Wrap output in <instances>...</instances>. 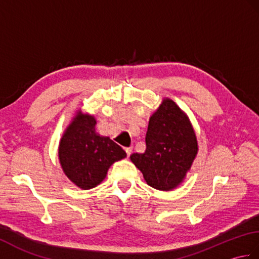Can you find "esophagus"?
Masks as SVG:
<instances>
[{"instance_id": "34e87169", "label": "esophagus", "mask_w": 259, "mask_h": 259, "mask_svg": "<svg viewBox=\"0 0 259 259\" xmlns=\"http://www.w3.org/2000/svg\"><path fill=\"white\" fill-rule=\"evenodd\" d=\"M124 150H125V152H126V156H130L131 155V152H133V148L131 147H128V148H124Z\"/></svg>"}]
</instances>
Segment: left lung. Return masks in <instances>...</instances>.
<instances>
[{
  "label": "left lung",
  "mask_w": 259,
  "mask_h": 259,
  "mask_svg": "<svg viewBox=\"0 0 259 259\" xmlns=\"http://www.w3.org/2000/svg\"><path fill=\"white\" fill-rule=\"evenodd\" d=\"M146 151L130 156L147 184L170 190L185 178L197 155V139L188 118L172 100L166 99L151 115L146 135Z\"/></svg>",
  "instance_id": "1"
}]
</instances>
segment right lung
Segmentation results:
<instances>
[{"label": "right lung", "mask_w": 259, "mask_h": 259, "mask_svg": "<svg viewBox=\"0 0 259 259\" xmlns=\"http://www.w3.org/2000/svg\"><path fill=\"white\" fill-rule=\"evenodd\" d=\"M96 120L80 112L75 115L59 147L64 174L82 189H91L106 178L108 169L126 153L109 137L96 134Z\"/></svg>", "instance_id": "right-lung-1"}]
</instances>
